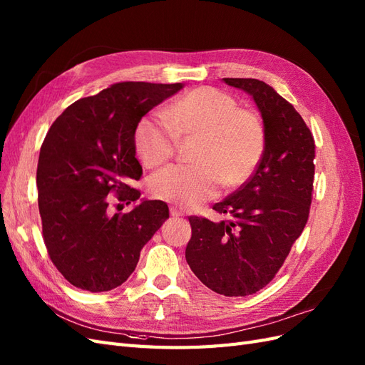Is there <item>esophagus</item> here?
<instances>
[{
  "label": "esophagus",
  "instance_id": "obj_1",
  "mask_svg": "<svg viewBox=\"0 0 365 365\" xmlns=\"http://www.w3.org/2000/svg\"><path fill=\"white\" fill-rule=\"evenodd\" d=\"M170 214H171L173 217H183V215H185L183 211L179 210V207H177V206H171V207H170Z\"/></svg>",
  "mask_w": 365,
  "mask_h": 365
}]
</instances>
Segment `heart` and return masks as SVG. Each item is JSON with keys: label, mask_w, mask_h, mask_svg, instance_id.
Segmentation results:
<instances>
[{"label": "heart", "mask_w": 365, "mask_h": 365, "mask_svg": "<svg viewBox=\"0 0 365 365\" xmlns=\"http://www.w3.org/2000/svg\"><path fill=\"white\" fill-rule=\"evenodd\" d=\"M194 139V165H173L150 179L155 199L194 207L215 197L220 185L235 190L252 175L266 147L262 118L212 87L185 93L165 107L163 118L147 114L134 130V147L148 168L173 159L179 140Z\"/></svg>", "instance_id": "1"}]
</instances>
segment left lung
<instances>
[{"instance_id":"8db88e82","label":"left lung","mask_w":365,"mask_h":365,"mask_svg":"<svg viewBox=\"0 0 365 365\" xmlns=\"http://www.w3.org/2000/svg\"><path fill=\"white\" fill-rule=\"evenodd\" d=\"M251 95L262 113L266 147L255 173L212 206L227 220L191 215L185 257L195 277L225 297H246L274 279L307 223L315 140L299 113L258 79L223 78Z\"/></svg>"}]
</instances>
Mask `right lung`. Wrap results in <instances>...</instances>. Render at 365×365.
Instances as JSON below:
<instances>
[{
	"instance_id": "1",
	"label": "right lung",
	"mask_w": 365,
	"mask_h": 365,
	"mask_svg": "<svg viewBox=\"0 0 365 365\" xmlns=\"http://www.w3.org/2000/svg\"><path fill=\"white\" fill-rule=\"evenodd\" d=\"M183 84L118 82L71 103L41 145L36 186L43 238L51 263L70 284L107 292L133 274L142 247L170 217L162 200L108 212L110 194L140 197L134 130L153 107Z\"/></svg>"
}]
</instances>
